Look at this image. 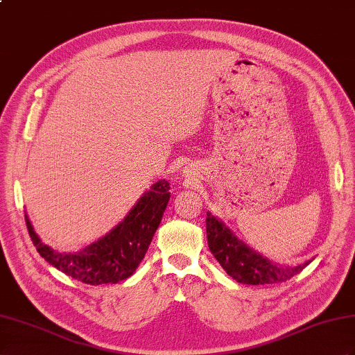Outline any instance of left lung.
Here are the masks:
<instances>
[{"mask_svg": "<svg viewBox=\"0 0 355 355\" xmlns=\"http://www.w3.org/2000/svg\"><path fill=\"white\" fill-rule=\"evenodd\" d=\"M207 241L214 258L222 268L240 284L267 285L285 282L303 271L311 261L297 267H282L259 255L235 237L234 232L220 219L207 213Z\"/></svg>", "mask_w": 355, "mask_h": 355, "instance_id": "obj_1", "label": "left lung"}]
</instances>
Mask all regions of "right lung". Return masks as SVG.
Instances as JSON below:
<instances>
[{"label":"right lung","instance_id":"right-lung-1","mask_svg":"<svg viewBox=\"0 0 355 355\" xmlns=\"http://www.w3.org/2000/svg\"><path fill=\"white\" fill-rule=\"evenodd\" d=\"M169 183L159 180L145 192L124 220L105 237L76 253H60L43 244L25 214L26 228L40 257L87 285L118 284L130 277L148 250L169 201Z\"/></svg>","mask_w":355,"mask_h":355}]
</instances>
